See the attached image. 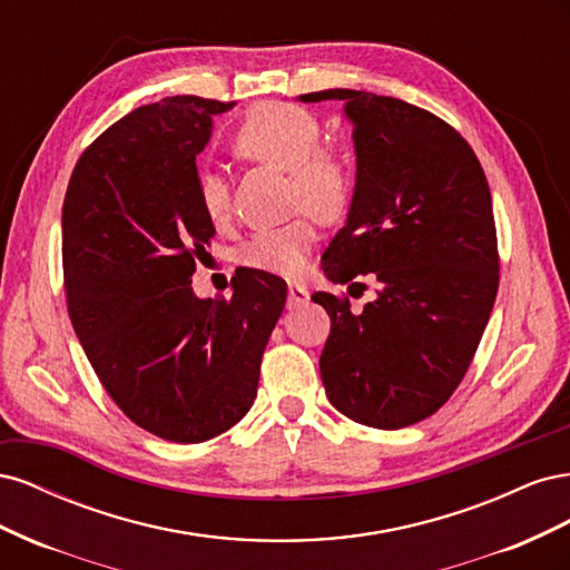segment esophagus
<instances>
[{
	"instance_id": "34e87169",
	"label": "esophagus",
	"mask_w": 570,
	"mask_h": 570,
	"mask_svg": "<svg viewBox=\"0 0 570 570\" xmlns=\"http://www.w3.org/2000/svg\"><path fill=\"white\" fill-rule=\"evenodd\" d=\"M306 299H308L306 287L299 285V283H289V287H287V306H289V308H297V306H302Z\"/></svg>"
}]
</instances>
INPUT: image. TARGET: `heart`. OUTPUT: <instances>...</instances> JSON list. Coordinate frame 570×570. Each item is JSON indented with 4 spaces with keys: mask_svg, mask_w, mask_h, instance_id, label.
Returning a JSON list of instances; mask_svg holds the SVG:
<instances>
[{
    "mask_svg": "<svg viewBox=\"0 0 570 570\" xmlns=\"http://www.w3.org/2000/svg\"><path fill=\"white\" fill-rule=\"evenodd\" d=\"M323 126L314 111L287 101L256 105L237 126L233 149L237 157L289 170V193L297 206L323 220L340 218L354 195V164L337 145L321 142ZM199 204L214 226L230 216V189L218 174H202ZM318 239L314 220L295 218L283 226L256 230L239 249L247 268L283 278H295L306 266L308 252Z\"/></svg>",
    "mask_w": 570,
    "mask_h": 570,
    "instance_id": "obj_1",
    "label": "heart"
}]
</instances>
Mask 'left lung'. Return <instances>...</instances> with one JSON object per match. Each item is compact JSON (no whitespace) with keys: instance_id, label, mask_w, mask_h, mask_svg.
<instances>
[{"instance_id":"8db88e82","label":"left lung","mask_w":570,"mask_h":570,"mask_svg":"<svg viewBox=\"0 0 570 570\" xmlns=\"http://www.w3.org/2000/svg\"><path fill=\"white\" fill-rule=\"evenodd\" d=\"M354 128L347 220L321 256L327 281L377 283L361 314L327 292L321 377L344 416L381 430L419 423L450 400L490 321L499 258L490 185L475 151L442 118L402 99L321 90ZM350 285V287H352Z\"/></svg>"}]
</instances>
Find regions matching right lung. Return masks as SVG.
<instances>
[{
    "instance_id": "add662e5",
    "label": "right lung",
    "mask_w": 570,
    "mask_h": 570,
    "mask_svg": "<svg viewBox=\"0 0 570 570\" xmlns=\"http://www.w3.org/2000/svg\"><path fill=\"white\" fill-rule=\"evenodd\" d=\"M235 101L166 97L82 151L66 189L68 316L126 416L168 442L226 433L252 409L287 285L264 271L230 297H197V254L216 228L199 204L197 154Z\"/></svg>"
}]
</instances>
